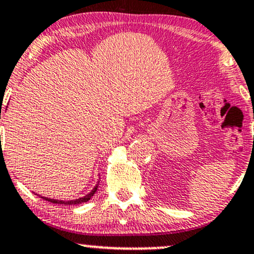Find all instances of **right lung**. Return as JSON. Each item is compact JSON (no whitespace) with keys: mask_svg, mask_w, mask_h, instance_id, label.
<instances>
[{"mask_svg":"<svg viewBox=\"0 0 254 254\" xmlns=\"http://www.w3.org/2000/svg\"><path fill=\"white\" fill-rule=\"evenodd\" d=\"M0 119H1V113H0ZM96 190H97V186L94 187L93 190H91L89 194H86L85 196L79 197V199H76V200H69V201H63V200H57V199H49V197H43V199L47 200V201H49V202H53V204L78 205V204H82V202H86V201H88V200H90L91 196H93V195L96 193Z\"/></svg>","mask_w":254,"mask_h":254,"instance_id":"add662e5","label":"right lung"}]
</instances>
